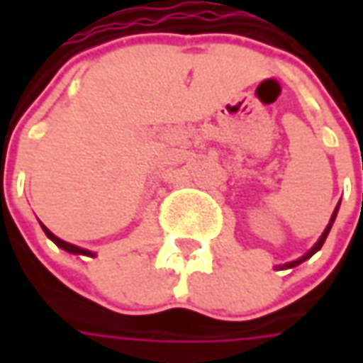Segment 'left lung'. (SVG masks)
<instances>
[{
	"instance_id": "1",
	"label": "left lung",
	"mask_w": 363,
	"mask_h": 363,
	"mask_svg": "<svg viewBox=\"0 0 363 363\" xmlns=\"http://www.w3.org/2000/svg\"><path fill=\"white\" fill-rule=\"evenodd\" d=\"M337 208H340V206H337ZM337 208H335V210H333V216H331V220H329L328 228H325V232H323V234H321V238H319V240H317V244H315L313 248H311V250H309V252H307V255H305V257H301L299 260H293V262H286V264H285L286 269H291V267H297V264H299V262H303V260H307V258H311V257H313V255H315V252H317V250H319V248H321V246H323V242H325V238H328L329 230H331V224H333V220H335V216H337Z\"/></svg>"
}]
</instances>
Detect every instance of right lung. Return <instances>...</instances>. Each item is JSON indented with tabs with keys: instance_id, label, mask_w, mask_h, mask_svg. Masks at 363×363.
<instances>
[{
	"instance_id": "add662e5",
	"label": "right lung",
	"mask_w": 363,
	"mask_h": 363,
	"mask_svg": "<svg viewBox=\"0 0 363 363\" xmlns=\"http://www.w3.org/2000/svg\"><path fill=\"white\" fill-rule=\"evenodd\" d=\"M42 228H44V232H46V236H48L50 240H52L54 244H58V246H60V248H64V250H68V252H72V255H86V257H94L91 250H84V248H78V246H74V244L64 242V240H60L58 236H54V234H52V232H50L46 226H42Z\"/></svg>"
}]
</instances>
